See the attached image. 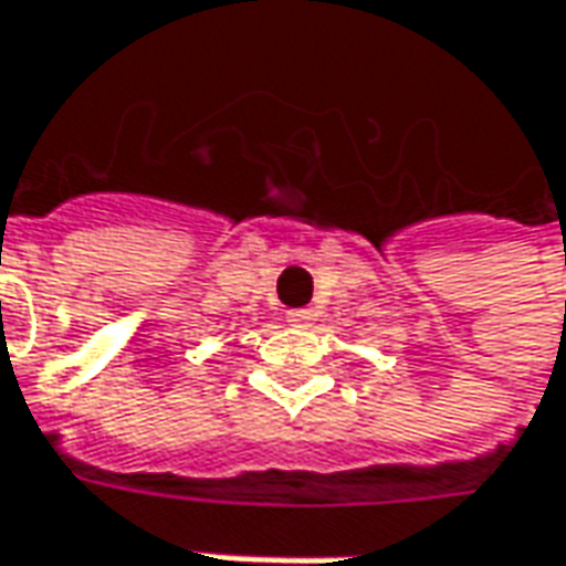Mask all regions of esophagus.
<instances>
[{
    "label": "esophagus",
    "mask_w": 566,
    "mask_h": 566,
    "mask_svg": "<svg viewBox=\"0 0 566 566\" xmlns=\"http://www.w3.org/2000/svg\"><path fill=\"white\" fill-rule=\"evenodd\" d=\"M286 321H290L292 327H311L317 321V314L311 308H292L286 311Z\"/></svg>",
    "instance_id": "34e87169"
}]
</instances>
